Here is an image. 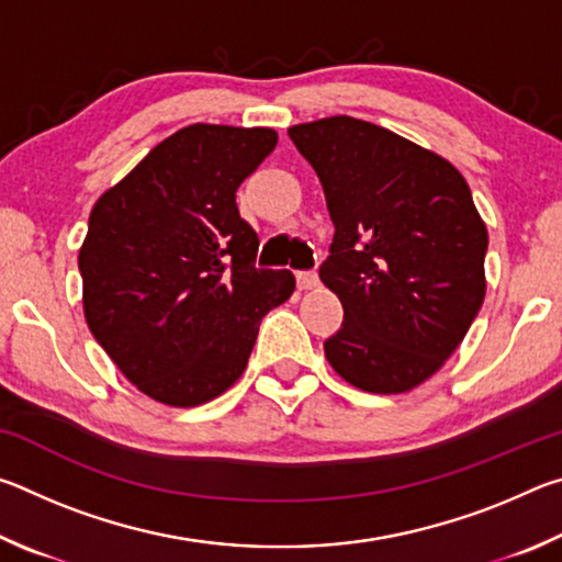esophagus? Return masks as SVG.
<instances>
[{
  "instance_id": "obj_1",
  "label": "esophagus",
  "mask_w": 562,
  "mask_h": 562,
  "mask_svg": "<svg viewBox=\"0 0 562 562\" xmlns=\"http://www.w3.org/2000/svg\"><path fill=\"white\" fill-rule=\"evenodd\" d=\"M294 278H297L300 290H315L319 284V274L315 270H300L297 274H294Z\"/></svg>"
}]
</instances>
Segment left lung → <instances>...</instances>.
Segmentation results:
<instances>
[{
	"label": "left lung",
	"mask_w": 562,
	"mask_h": 562,
	"mask_svg": "<svg viewBox=\"0 0 562 562\" xmlns=\"http://www.w3.org/2000/svg\"><path fill=\"white\" fill-rule=\"evenodd\" d=\"M335 223L319 280L345 322L325 341L335 372L372 394L426 382L486 297L488 231L449 160L351 116L290 128Z\"/></svg>",
	"instance_id": "8db88e82"
}]
</instances>
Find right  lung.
Returning <instances> with one entry per match:
<instances>
[{
  "label": "right lung",
  "mask_w": 562,
  "mask_h": 562,
  "mask_svg": "<svg viewBox=\"0 0 562 562\" xmlns=\"http://www.w3.org/2000/svg\"><path fill=\"white\" fill-rule=\"evenodd\" d=\"M278 146L272 128L193 123L150 150L89 215L83 315L123 376L168 406L221 396L245 372L262 317L294 292L255 268L258 233L235 190Z\"/></svg>",
  "instance_id": "obj_1"
}]
</instances>
